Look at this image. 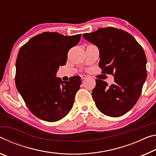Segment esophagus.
Instances as JSON below:
<instances>
[{
  "label": "esophagus",
  "instance_id": "esophagus-1",
  "mask_svg": "<svg viewBox=\"0 0 156 156\" xmlns=\"http://www.w3.org/2000/svg\"><path fill=\"white\" fill-rule=\"evenodd\" d=\"M80 76H81V80H84V79H86V75H80Z\"/></svg>",
  "mask_w": 156,
  "mask_h": 156
}]
</instances>
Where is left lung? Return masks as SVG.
<instances>
[{
	"label": "left lung",
	"instance_id": "1",
	"mask_svg": "<svg viewBox=\"0 0 156 156\" xmlns=\"http://www.w3.org/2000/svg\"><path fill=\"white\" fill-rule=\"evenodd\" d=\"M85 39L99 50L102 73L114 76L115 83L96 80L92 96L99 111L107 116L124 115L135 106L147 79V58L136 39L124 30L113 27L85 33Z\"/></svg>",
	"mask_w": 156,
	"mask_h": 156
}]
</instances>
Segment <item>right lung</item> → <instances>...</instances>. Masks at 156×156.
<instances>
[{
  "mask_svg": "<svg viewBox=\"0 0 156 156\" xmlns=\"http://www.w3.org/2000/svg\"><path fill=\"white\" fill-rule=\"evenodd\" d=\"M81 36L43 32L20 48L16 61L17 90L30 111L42 120H60L73 108L81 77L62 81L56 73L66 65L69 50L78 44Z\"/></svg>",
  "mask_w": 156,
  "mask_h": 156,
  "instance_id": "right-lung-1",
  "label": "right lung"
}]
</instances>
